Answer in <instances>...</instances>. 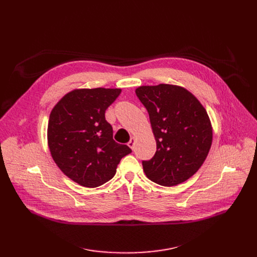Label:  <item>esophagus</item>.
<instances>
[{
    "mask_svg": "<svg viewBox=\"0 0 257 257\" xmlns=\"http://www.w3.org/2000/svg\"><path fill=\"white\" fill-rule=\"evenodd\" d=\"M136 143H137V138H136V137H132V138L130 139V141L128 142V146L131 148L132 150L134 149V146H136Z\"/></svg>",
    "mask_w": 257,
    "mask_h": 257,
    "instance_id": "obj_1",
    "label": "esophagus"
}]
</instances>
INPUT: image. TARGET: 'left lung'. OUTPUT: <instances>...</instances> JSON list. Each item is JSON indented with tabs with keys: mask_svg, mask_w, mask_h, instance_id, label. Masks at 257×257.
Returning a JSON list of instances; mask_svg holds the SVG:
<instances>
[{
	"mask_svg": "<svg viewBox=\"0 0 257 257\" xmlns=\"http://www.w3.org/2000/svg\"><path fill=\"white\" fill-rule=\"evenodd\" d=\"M136 93L149 113L157 147L153 158L143 161L146 176L164 186L186 181L203 165L211 147L205 108L178 85H144Z\"/></svg>",
	"mask_w": 257,
	"mask_h": 257,
	"instance_id": "left-lung-1",
	"label": "left lung"
}]
</instances>
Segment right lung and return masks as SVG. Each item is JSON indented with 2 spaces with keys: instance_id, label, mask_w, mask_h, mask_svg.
Masks as SVG:
<instances>
[{
  "instance_id": "add662e5",
  "label": "right lung",
  "mask_w": 257,
  "mask_h": 257,
  "mask_svg": "<svg viewBox=\"0 0 257 257\" xmlns=\"http://www.w3.org/2000/svg\"><path fill=\"white\" fill-rule=\"evenodd\" d=\"M120 88H81L67 92L54 106L48 124V145L55 164L64 175L85 187L109 181L124 156L126 145L113 140L105 111Z\"/></svg>"
}]
</instances>
